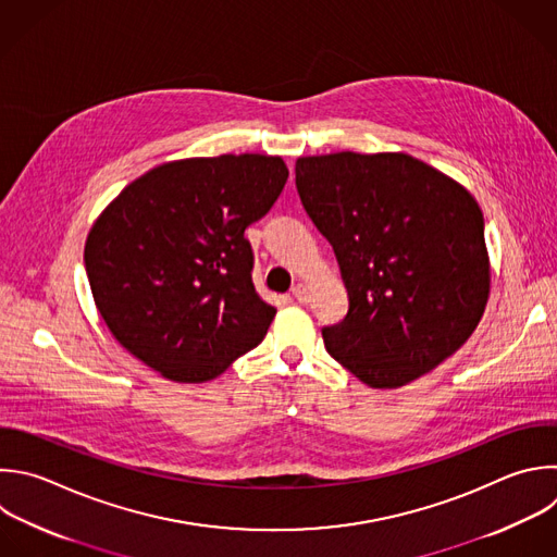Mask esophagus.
<instances>
[{
  "mask_svg": "<svg viewBox=\"0 0 557 557\" xmlns=\"http://www.w3.org/2000/svg\"><path fill=\"white\" fill-rule=\"evenodd\" d=\"M293 297L299 301V304H306L308 301V290L304 284H295L293 286Z\"/></svg>",
  "mask_w": 557,
  "mask_h": 557,
  "instance_id": "esophagus-1",
  "label": "esophagus"
}]
</instances>
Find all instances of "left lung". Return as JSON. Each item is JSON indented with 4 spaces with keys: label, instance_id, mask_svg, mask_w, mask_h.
Segmentation results:
<instances>
[{
    "label": "left lung",
    "instance_id": "8db88e82",
    "mask_svg": "<svg viewBox=\"0 0 557 557\" xmlns=\"http://www.w3.org/2000/svg\"><path fill=\"white\" fill-rule=\"evenodd\" d=\"M304 210L334 249L349 310L321 330L360 383L398 389L453 356L490 295L483 214L461 183L407 152L299 157Z\"/></svg>",
    "mask_w": 557,
    "mask_h": 557
}]
</instances>
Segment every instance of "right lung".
I'll return each mask as SVG.
<instances>
[{
  "label": "right lung",
  "mask_w": 557,
  "mask_h": 557,
  "mask_svg": "<svg viewBox=\"0 0 557 557\" xmlns=\"http://www.w3.org/2000/svg\"><path fill=\"white\" fill-rule=\"evenodd\" d=\"M282 157L161 163L107 206L85 243L96 308L117 343L174 383L221 376L267 334L245 230L277 201Z\"/></svg>",
  "instance_id": "add662e5"
}]
</instances>
